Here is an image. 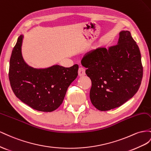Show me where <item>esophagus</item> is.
<instances>
[{
    "instance_id": "obj_1",
    "label": "esophagus",
    "mask_w": 151,
    "mask_h": 151,
    "mask_svg": "<svg viewBox=\"0 0 151 151\" xmlns=\"http://www.w3.org/2000/svg\"><path fill=\"white\" fill-rule=\"evenodd\" d=\"M78 75L79 76H83L85 75V70L83 68L81 67L78 69Z\"/></svg>"
}]
</instances>
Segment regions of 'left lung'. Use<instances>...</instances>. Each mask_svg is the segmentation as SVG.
<instances>
[{
  "label": "left lung",
  "mask_w": 151,
  "mask_h": 151,
  "mask_svg": "<svg viewBox=\"0 0 151 151\" xmlns=\"http://www.w3.org/2000/svg\"><path fill=\"white\" fill-rule=\"evenodd\" d=\"M92 81L90 98L102 111L121 106L139 90L143 76L141 54L129 31L119 33L118 44L108 49L99 47L81 59Z\"/></svg>",
  "instance_id": "left-lung-1"
}]
</instances>
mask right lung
I'll list each match as a JSON object with an SVG mask.
<instances>
[{"instance_id":"add662e5","label":"right lung","mask_w":151,"mask_h":151,"mask_svg":"<svg viewBox=\"0 0 151 151\" xmlns=\"http://www.w3.org/2000/svg\"><path fill=\"white\" fill-rule=\"evenodd\" d=\"M23 38L22 35L18 37L10 59L9 78L12 91L34 109L53 111L61 106L68 87L78 76V65H54L44 69L29 66L21 54Z\"/></svg>"}]
</instances>
